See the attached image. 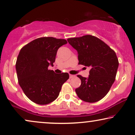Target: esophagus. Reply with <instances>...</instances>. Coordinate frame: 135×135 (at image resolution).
<instances>
[{
	"mask_svg": "<svg viewBox=\"0 0 135 135\" xmlns=\"http://www.w3.org/2000/svg\"><path fill=\"white\" fill-rule=\"evenodd\" d=\"M75 76V75H71V74H70L69 75V77H70V79H71V78H74V77Z\"/></svg>",
	"mask_w": 135,
	"mask_h": 135,
	"instance_id": "1",
	"label": "esophagus"
}]
</instances>
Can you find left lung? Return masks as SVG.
I'll return each mask as SVG.
<instances>
[{"mask_svg": "<svg viewBox=\"0 0 135 135\" xmlns=\"http://www.w3.org/2000/svg\"><path fill=\"white\" fill-rule=\"evenodd\" d=\"M68 42L78 53L79 64L90 68L88 78L77 77L81 85L75 89L78 97L88 103L103 98L109 91L117 74L119 61L115 51L91 35L69 38Z\"/></svg>", "mask_w": 135, "mask_h": 135, "instance_id": "left-lung-1", "label": "left lung"}]
</instances>
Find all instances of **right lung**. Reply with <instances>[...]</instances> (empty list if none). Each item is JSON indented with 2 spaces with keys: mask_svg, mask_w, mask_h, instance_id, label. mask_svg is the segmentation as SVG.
Masks as SVG:
<instances>
[{
  "mask_svg": "<svg viewBox=\"0 0 135 135\" xmlns=\"http://www.w3.org/2000/svg\"><path fill=\"white\" fill-rule=\"evenodd\" d=\"M68 42L52 37L36 38L22 48L16 62L18 83L28 98L36 104H49L58 98L69 74H56L53 66L57 51Z\"/></svg>",
  "mask_w": 135,
  "mask_h": 135,
  "instance_id": "add662e5",
  "label": "right lung"
}]
</instances>
